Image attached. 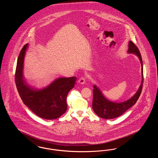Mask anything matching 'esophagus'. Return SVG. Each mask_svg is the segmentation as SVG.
I'll return each mask as SVG.
<instances>
[{
  "label": "esophagus",
  "mask_w": 158,
  "mask_h": 158,
  "mask_svg": "<svg viewBox=\"0 0 158 158\" xmlns=\"http://www.w3.org/2000/svg\"><path fill=\"white\" fill-rule=\"evenodd\" d=\"M78 82L81 84H83L85 82V77L81 76V77H79V79H78Z\"/></svg>",
  "instance_id": "34e87169"
}]
</instances>
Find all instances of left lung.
Here are the masks:
<instances>
[{
    "label": "left lung",
    "instance_id": "8db88e82",
    "mask_svg": "<svg viewBox=\"0 0 158 158\" xmlns=\"http://www.w3.org/2000/svg\"><path fill=\"white\" fill-rule=\"evenodd\" d=\"M128 53L136 54L140 60L142 64V80L139 89L133 97L123 101H113L107 99L102 94L99 89L95 85L93 89L92 108L94 112L101 118L105 119H111L118 117L125 113L128 109L135 105L139 98L142 88L143 83V61L141 54L137 47L131 41H130Z\"/></svg>",
    "mask_w": 158,
    "mask_h": 158
}]
</instances>
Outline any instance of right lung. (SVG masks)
I'll list each match as a JSON object with an SVG mask.
<instances>
[{
  "instance_id": "right-lung-1",
  "label": "right lung",
  "mask_w": 158,
  "mask_h": 158,
  "mask_svg": "<svg viewBox=\"0 0 158 158\" xmlns=\"http://www.w3.org/2000/svg\"><path fill=\"white\" fill-rule=\"evenodd\" d=\"M28 44L19 53L15 71V83L23 102L41 118L54 120L67 110L68 93L75 85L76 77H50L32 80L23 73V64Z\"/></svg>"
}]
</instances>
